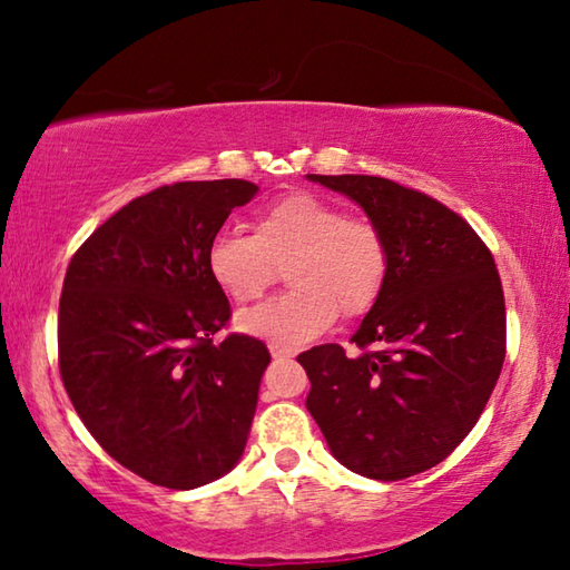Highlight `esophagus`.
Wrapping results in <instances>:
<instances>
[{"label":"esophagus","mask_w":570,"mask_h":570,"mask_svg":"<svg viewBox=\"0 0 570 570\" xmlns=\"http://www.w3.org/2000/svg\"><path fill=\"white\" fill-rule=\"evenodd\" d=\"M269 355L275 357V361H291V357H295V351L293 347H285V345H277V343H269Z\"/></svg>","instance_id":"34e87169"}]
</instances>
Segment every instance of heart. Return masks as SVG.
Instances as JSON below:
<instances>
[{
	"instance_id": "b5f03b06",
	"label": "heart",
	"mask_w": 570,
	"mask_h": 570,
	"mask_svg": "<svg viewBox=\"0 0 570 570\" xmlns=\"http://www.w3.org/2000/svg\"><path fill=\"white\" fill-rule=\"evenodd\" d=\"M207 273L237 305L255 303L287 265L291 293L243 313L237 331L279 345L313 341L337 313L371 311L387 279V245L371 219L347 217L341 205L313 193H291L265 205L253 235L217 229L207 245Z\"/></svg>"
}]
</instances>
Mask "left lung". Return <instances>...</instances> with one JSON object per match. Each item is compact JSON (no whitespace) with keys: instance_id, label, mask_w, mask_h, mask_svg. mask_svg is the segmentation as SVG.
Instances as JSON below:
<instances>
[{"instance_id":"8db88e82","label":"left lung","mask_w":570,"mask_h":570,"mask_svg":"<svg viewBox=\"0 0 570 570\" xmlns=\"http://www.w3.org/2000/svg\"><path fill=\"white\" fill-rule=\"evenodd\" d=\"M351 197L381 229L387 279L347 355L327 343L297 355L307 411L353 473L403 481L451 455L473 431L505 357L495 259L453 209L373 175H307Z\"/></svg>"}]
</instances>
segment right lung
Instances as JSON below:
<instances>
[{
	"mask_svg": "<svg viewBox=\"0 0 570 570\" xmlns=\"http://www.w3.org/2000/svg\"><path fill=\"white\" fill-rule=\"evenodd\" d=\"M247 179L175 183L99 225L67 267L59 373L77 415L127 471L189 491L233 471L269 363L263 341L213 335L229 321L207 245Z\"/></svg>",
	"mask_w": 570,
	"mask_h": 570,
	"instance_id": "1",
	"label": "right lung"
}]
</instances>
